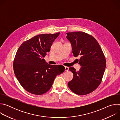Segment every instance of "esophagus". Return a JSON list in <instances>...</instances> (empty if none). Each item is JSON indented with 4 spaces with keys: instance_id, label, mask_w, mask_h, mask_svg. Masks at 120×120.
<instances>
[{
    "instance_id": "1",
    "label": "esophagus",
    "mask_w": 120,
    "mask_h": 120,
    "mask_svg": "<svg viewBox=\"0 0 120 120\" xmlns=\"http://www.w3.org/2000/svg\"><path fill=\"white\" fill-rule=\"evenodd\" d=\"M64 68H65V71H68V70H69V67H68L65 66Z\"/></svg>"
}]
</instances>
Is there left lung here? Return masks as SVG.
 I'll return each mask as SVG.
<instances>
[{
	"label": "left lung",
	"mask_w": 120,
	"mask_h": 120,
	"mask_svg": "<svg viewBox=\"0 0 120 120\" xmlns=\"http://www.w3.org/2000/svg\"><path fill=\"white\" fill-rule=\"evenodd\" d=\"M75 57L80 56L78 71L73 67L69 70L74 74L68 86L75 94L85 95L94 91L100 84L106 67V60L97 40L83 32L67 33Z\"/></svg>",
	"instance_id": "obj_1"
}]
</instances>
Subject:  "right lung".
Here are the masks:
<instances>
[{
	"instance_id": "obj_1",
	"label": "right lung",
	"mask_w": 120,
	"mask_h": 120,
	"mask_svg": "<svg viewBox=\"0 0 120 120\" xmlns=\"http://www.w3.org/2000/svg\"><path fill=\"white\" fill-rule=\"evenodd\" d=\"M59 34L35 36L25 41L18 50L14 60V71L21 86L28 92L37 95L46 93L56 77L64 71L63 66L50 65L44 59Z\"/></svg>"
}]
</instances>
